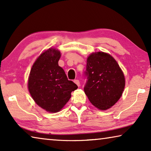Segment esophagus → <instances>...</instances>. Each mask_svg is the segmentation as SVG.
Returning <instances> with one entry per match:
<instances>
[{
  "label": "esophagus",
  "instance_id": "esophagus-1",
  "mask_svg": "<svg viewBox=\"0 0 151 151\" xmlns=\"http://www.w3.org/2000/svg\"><path fill=\"white\" fill-rule=\"evenodd\" d=\"M74 82H75V83H76V85H77L78 86H80V81H79L78 80H77V79H76V80L74 81Z\"/></svg>",
  "mask_w": 151,
  "mask_h": 151
}]
</instances>
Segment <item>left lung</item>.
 I'll list each match as a JSON object with an SVG mask.
<instances>
[{
	"mask_svg": "<svg viewBox=\"0 0 151 151\" xmlns=\"http://www.w3.org/2000/svg\"><path fill=\"white\" fill-rule=\"evenodd\" d=\"M84 76L86 78L84 91L96 108L108 109L121 98L125 86L124 76L112 56L103 52L91 54L87 58Z\"/></svg>",
	"mask_w": 151,
	"mask_h": 151,
	"instance_id": "8db88e82",
	"label": "left lung"
}]
</instances>
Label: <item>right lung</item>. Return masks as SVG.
<instances>
[{
	"mask_svg": "<svg viewBox=\"0 0 151 151\" xmlns=\"http://www.w3.org/2000/svg\"><path fill=\"white\" fill-rule=\"evenodd\" d=\"M60 52L49 48L39 56L30 70L28 87L35 103L50 112H57L69 101L78 86L68 81L58 62Z\"/></svg>",
	"mask_w": 151,
	"mask_h": 151,
	"instance_id": "add662e5",
	"label": "right lung"
}]
</instances>
